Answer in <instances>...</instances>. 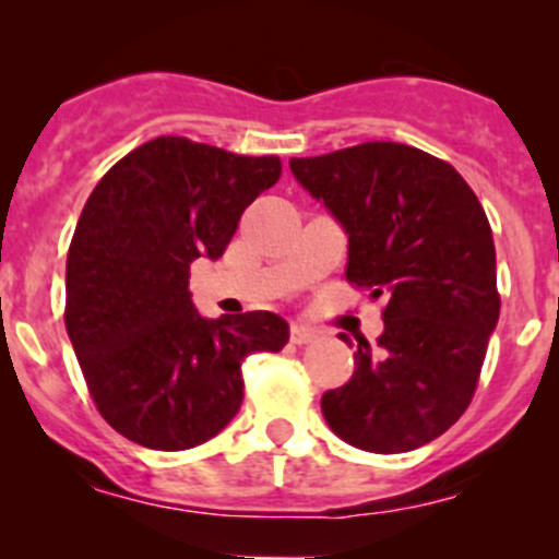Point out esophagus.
Listing matches in <instances>:
<instances>
[{"mask_svg": "<svg viewBox=\"0 0 559 559\" xmlns=\"http://www.w3.org/2000/svg\"><path fill=\"white\" fill-rule=\"evenodd\" d=\"M289 341L295 343V346H306V343L316 341V332L311 330V326L295 324V326H292V335H289Z\"/></svg>", "mask_w": 559, "mask_h": 559, "instance_id": "obj_1", "label": "esophagus"}]
</instances>
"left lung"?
I'll return each mask as SVG.
<instances>
[{
    "label": "left lung",
    "instance_id": "8db88e82",
    "mask_svg": "<svg viewBox=\"0 0 559 559\" xmlns=\"http://www.w3.org/2000/svg\"><path fill=\"white\" fill-rule=\"evenodd\" d=\"M348 235L346 281L384 297L379 346L321 397L352 447L400 454L443 436L476 394L500 316L487 213L460 173L414 145H352L289 162Z\"/></svg>",
    "mask_w": 559,
    "mask_h": 559
}]
</instances>
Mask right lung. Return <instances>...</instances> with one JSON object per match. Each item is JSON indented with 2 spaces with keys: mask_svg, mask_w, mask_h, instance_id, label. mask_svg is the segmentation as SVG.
<instances>
[{
  "mask_svg": "<svg viewBox=\"0 0 559 559\" xmlns=\"http://www.w3.org/2000/svg\"><path fill=\"white\" fill-rule=\"evenodd\" d=\"M278 178V156L167 134L129 151L88 197L67 253L64 324L94 405L129 441L159 452L211 441L243 403V359L289 341L270 311L202 319L189 292L191 262L222 257Z\"/></svg>",
  "mask_w": 559,
  "mask_h": 559,
  "instance_id": "add662e5",
  "label": "right lung"
}]
</instances>
